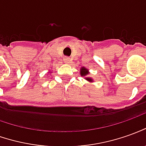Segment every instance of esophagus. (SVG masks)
<instances>
[{"label":"esophagus","instance_id":"esophagus-1","mask_svg":"<svg viewBox=\"0 0 146 146\" xmlns=\"http://www.w3.org/2000/svg\"><path fill=\"white\" fill-rule=\"evenodd\" d=\"M63 61H64V63H70V61H71V58H70V57H64V58H63Z\"/></svg>","mask_w":146,"mask_h":146}]
</instances>
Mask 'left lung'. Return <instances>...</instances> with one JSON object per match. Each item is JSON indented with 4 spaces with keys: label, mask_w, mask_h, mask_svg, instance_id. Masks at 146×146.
<instances>
[{
    "label": "left lung",
    "mask_w": 146,
    "mask_h": 146,
    "mask_svg": "<svg viewBox=\"0 0 146 146\" xmlns=\"http://www.w3.org/2000/svg\"><path fill=\"white\" fill-rule=\"evenodd\" d=\"M89 74V71H88V69H86L85 67H81V69H80V75H82V76H86V75ZM85 79L87 80V81H89L90 83L91 82H93V79H91V78H89V77H86Z\"/></svg>",
    "instance_id": "8db88e82"
}]
</instances>
